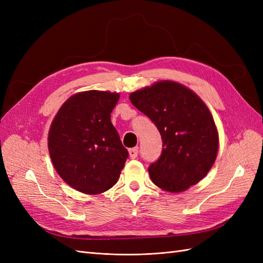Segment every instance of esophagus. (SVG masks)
<instances>
[{"instance_id": "1", "label": "esophagus", "mask_w": 263, "mask_h": 263, "mask_svg": "<svg viewBox=\"0 0 263 263\" xmlns=\"http://www.w3.org/2000/svg\"><path fill=\"white\" fill-rule=\"evenodd\" d=\"M128 151H129V157H130L132 159L137 158V156H138V147L130 148Z\"/></svg>"}]
</instances>
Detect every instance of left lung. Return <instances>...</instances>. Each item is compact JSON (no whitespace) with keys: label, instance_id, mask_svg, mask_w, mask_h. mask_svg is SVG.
<instances>
[{"label":"left lung","instance_id":"1","mask_svg":"<svg viewBox=\"0 0 263 263\" xmlns=\"http://www.w3.org/2000/svg\"><path fill=\"white\" fill-rule=\"evenodd\" d=\"M162 138L160 158L148 168L157 186L179 193L195 185L216 160L218 132L205 103L192 90L173 81H159L129 95Z\"/></svg>","mask_w":263,"mask_h":263}]
</instances>
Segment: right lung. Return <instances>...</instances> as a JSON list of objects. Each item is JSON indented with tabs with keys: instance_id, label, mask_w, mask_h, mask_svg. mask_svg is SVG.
<instances>
[{
	"instance_id": "1",
	"label": "right lung",
	"mask_w": 263,
	"mask_h": 263,
	"mask_svg": "<svg viewBox=\"0 0 263 263\" xmlns=\"http://www.w3.org/2000/svg\"><path fill=\"white\" fill-rule=\"evenodd\" d=\"M119 93L85 91L69 98L54 116L48 134L52 164L61 179L84 194H101L117 182L128 151L110 113Z\"/></svg>"
}]
</instances>
